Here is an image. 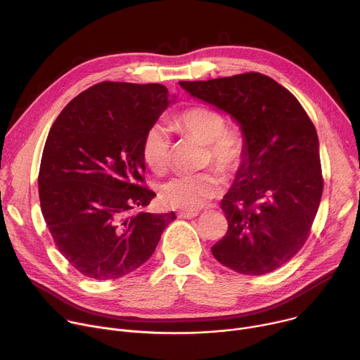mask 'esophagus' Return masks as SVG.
<instances>
[{
	"label": "esophagus",
	"instance_id": "34e87169",
	"mask_svg": "<svg viewBox=\"0 0 360 360\" xmlns=\"http://www.w3.org/2000/svg\"><path fill=\"white\" fill-rule=\"evenodd\" d=\"M197 215H198L197 211H179V212H178V217H179V218H185V219L195 218Z\"/></svg>",
	"mask_w": 360,
	"mask_h": 360
}]
</instances>
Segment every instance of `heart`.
<instances>
[{"label":"heart","mask_w":360,"mask_h":360,"mask_svg":"<svg viewBox=\"0 0 360 360\" xmlns=\"http://www.w3.org/2000/svg\"><path fill=\"white\" fill-rule=\"evenodd\" d=\"M179 132L207 143L205 163L224 175L237 174L247 159V141L237 129H226V120L219 112L197 106L176 116ZM142 156L153 172H163L171 160V136L165 124L153 123L143 136ZM224 189L219 175L212 171L198 175H179L159 186V200L169 208L195 211L218 197Z\"/></svg>","instance_id":"1"}]
</instances>
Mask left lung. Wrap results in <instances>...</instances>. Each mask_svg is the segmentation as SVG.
I'll use <instances>...</instances> for the list:
<instances>
[{"label": "left lung", "mask_w": 360, "mask_h": 360, "mask_svg": "<svg viewBox=\"0 0 360 360\" xmlns=\"http://www.w3.org/2000/svg\"><path fill=\"white\" fill-rule=\"evenodd\" d=\"M179 84L231 115L247 141V159L221 201L228 231L212 255L240 274L277 270L304 245L321 200L313 122L285 87L261 73Z\"/></svg>", "instance_id": "1"}]
</instances>
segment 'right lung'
<instances>
[{
    "label": "right lung",
    "instance_id": "obj_1",
    "mask_svg": "<svg viewBox=\"0 0 360 360\" xmlns=\"http://www.w3.org/2000/svg\"><path fill=\"white\" fill-rule=\"evenodd\" d=\"M171 103L165 86L97 83L61 110L41 156V212L58 251L83 276L115 280L153 254L176 217L145 208L146 130Z\"/></svg>",
    "mask_w": 360,
    "mask_h": 360
}]
</instances>
